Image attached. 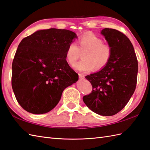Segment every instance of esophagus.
<instances>
[{"label":"esophagus","instance_id":"esophagus-1","mask_svg":"<svg viewBox=\"0 0 150 150\" xmlns=\"http://www.w3.org/2000/svg\"><path fill=\"white\" fill-rule=\"evenodd\" d=\"M79 79H83L85 78V76L81 74H79Z\"/></svg>","mask_w":150,"mask_h":150}]
</instances>
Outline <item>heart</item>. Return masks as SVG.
I'll list each match as a JSON object with an SVG mask.
<instances>
[{
    "label": "heart",
    "mask_w": 150,
    "mask_h": 150,
    "mask_svg": "<svg viewBox=\"0 0 150 150\" xmlns=\"http://www.w3.org/2000/svg\"><path fill=\"white\" fill-rule=\"evenodd\" d=\"M78 47L71 42L65 52V58L70 65H73L80 56V52L85 51L83 59L74 65L78 71L86 72L94 68L98 71L108 64L112 54V50L108 44H104L103 39L93 33L81 36L78 40Z\"/></svg>",
    "instance_id": "obj_1"
}]
</instances>
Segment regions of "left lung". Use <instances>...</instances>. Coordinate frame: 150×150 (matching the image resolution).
I'll return each mask as SVG.
<instances>
[{
    "label": "left lung",
    "instance_id": "8db88e82",
    "mask_svg": "<svg viewBox=\"0 0 150 150\" xmlns=\"http://www.w3.org/2000/svg\"><path fill=\"white\" fill-rule=\"evenodd\" d=\"M101 33L112 48V57L101 71L85 76L93 88L83 100L92 112L110 116L120 112L134 93L138 62L134 46L122 33L105 28Z\"/></svg>",
    "mask_w": 150,
    "mask_h": 150
}]
</instances>
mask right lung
Returning <instances> with one entry per match:
<instances>
[{
  "label": "right lung",
  "instance_id": "obj_1",
  "mask_svg": "<svg viewBox=\"0 0 150 150\" xmlns=\"http://www.w3.org/2000/svg\"><path fill=\"white\" fill-rule=\"evenodd\" d=\"M77 38L67 29L39 30L22 39L12 64L11 85L25 110L47 113L57 105L64 89L78 80L65 58L68 45Z\"/></svg>",
  "mask_w": 150,
  "mask_h": 150
}]
</instances>
